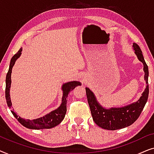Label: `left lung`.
Segmentation results:
<instances>
[{
  "mask_svg": "<svg viewBox=\"0 0 154 154\" xmlns=\"http://www.w3.org/2000/svg\"><path fill=\"white\" fill-rule=\"evenodd\" d=\"M132 47L137 59L144 65L143 70L144 71V80L146 84L142 96L137 102L122 107H111L106 109L99 103L93 92H92L90 88H85L86 95L92 119L97 125L103 129L115 130L131 125L140 116L148 100V66L145 62L142 50L137 44L133 43Z\"/></svg>",
  "mask_w": 154,
  "mask_h": 154,
  "instance_id": "1",
  "label": "left lung"
}]
</instances>
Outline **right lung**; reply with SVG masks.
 <instances>
[{"mask_svg": "<svg viewBox=\"0 0 154 154\" xmlns=\"http://www.w3.org/2000/svg\"><path fill=\"white\" fill-rule=\"evenodd\" d=\"M22 48H20V50L12 57L11 60H10L9 70L6 75L5 80V98L6 102H7L8 106L10 109L12 108V102L10 99V90L11 87V73L12 67L15 64L16 60L20 57L22 54ZM81 83L79 81H69L67 83H63L62 86V90L63 92L62 103L60 106L57 109L52 111L48 114H46L43 116L38 118V119L30 120V119H24L20 116H19L16 113H14L13 111L11 110V112L14 117L17 119V121L22 124L23 126L26 127L29 129L33 130H43V129H50V128H54L59 125L65 117V114L66 113V103H67V96L73 90L76 86L81 85Z\"/></svg>", "mask_w": 154, "mask_h": 154, "instance_id": "obj_1", "label": "right lung"}]
</instances>
